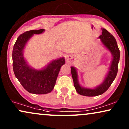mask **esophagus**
Listing matches in <instances>:
<instances>
[{
    "label": "esophagus",
    "instance_id": "obj_1",
    "mask_svg": "<svg viewBox=\"0 0 129 129\" xmlns=\"http://www.w3.org/2000/svg\"><path fill=\"white\" fill-rule=\"evenodd\" d=\"M67 61H68V62H70V59L69 57H67Z\"/></svg>",
    "mask_w": 129,
    "mask_h": 129
}]
</instances>
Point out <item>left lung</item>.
Instances as JSON below:
<instances>
[{
	"instance_id": "obj_1",
	"label": "left lung",
	"mask_w": 129,
	"mask_h": 129,
	"mask_svg": "<svg viewBox=\"0 0 129 129\" xmlns=\"http://www.w3.org/2000/svg\"><path fill=\"white\" fill-rule=\"evenodd\" d=\"M103 45L110 51L113 59L109 70L103 83L94 89H87L82 87L78 81L77 70L75 67H71V73L74 86L79 94L85 96H96L103 94L109 89L115 79L118 71V64L120 60V50L115 38L107 30L102 29V34L99 37Z\"/></svg>"
}]
</instances>
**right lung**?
I'll list each match as a JSON object with an SVG mask.
<instances>
[{
	"instance_id": "obj_1",
	"label": "right lung",
	"mask_w": 129,
	"mask_h": 129,
	"mask_svg": "<svg viewBox=\"0 0 129 129\" xmlns=\"http://www.w3.org/2000/svg\"><path fill=\"white\" fill-rule=\"evenodd\" d=\"M45 29L31 30L18 37L14 45L12 59L15 75L23 87L33 94H43L51 92L56 84L60 68L65 63L64 57L51 61L42 70H36L28 65L23 56L26 44L33 35L41 34Z\"/></svg>"
}]
</instances>
